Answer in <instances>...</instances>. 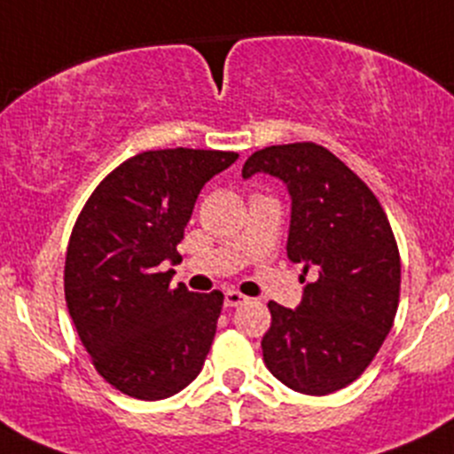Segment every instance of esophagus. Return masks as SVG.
<instances>
[{"label":"esophagus","mask_w":454,"mask_h":454,"mask_svg":"<svg viewBox=\"0 0 454 454\" xmlns=\"http://www.w3.org/2000/svg\"><path fill=\"white\" fill-rule=\"evenodd\" d=\"M244 301H246V294H241L239 290H228V293L223 294V306L226 308H235Z\"/></svg>","instance_id":"obj_1"}]
</instances>
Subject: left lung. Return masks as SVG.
Returning a JSON list of instances; mask_svg holds the SVG:
<instances>
[{
  "mask_svg": "<svg viewBox=\"0 0 454 454\" xmlns=\"http://www.w3.org/2000/svg\"><path fill=\"white\" fill-rule=\"evenodd\" d=\"M254 173L288 186V259L315 272L294 310L268 301L263 362L297 393L330 395L371 366L393 328L402 288L393 228L375 192L319 144L262 148L241 170Z\"/></svg>",
  "mask_w": 454,
  "mask_h": 454,
  "instance_id": "left-lung-1",
  "label": "left lung"
}]
</instances>
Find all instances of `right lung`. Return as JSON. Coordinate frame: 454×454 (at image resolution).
<instances>
[{
    "mask_svg": "<svg viewBox=\"0 0 454 454\" xmlns=\"http://www.w3.org/2000/svg\"><path fill=\"white\" fill-rule=\"evenodd\" d=\"M237 153L164 148L130 157L101 179L70 232L68 312L95 371L135 399L186 388L213 344L223 294L170 288L166 263L200 191Z\"/></svg>",
    "mask_w": 454,
    "mask_h": 454,
    "instance_id": "add662e5",
    "label": "right lung"
}]
</instances>
